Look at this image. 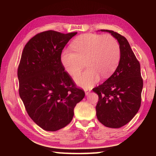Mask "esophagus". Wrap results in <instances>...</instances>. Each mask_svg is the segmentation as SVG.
<instances>
[{"label":"esophagus","instance_id":"34e87169","mask_svg":"<svg viewBox=\"0 0 156 156\" xmlns=\"http://www.w3.org/2000/svg\"><path fill=\"white\" fill-rule=\"evenodd\" d=\"M84 92H85V95L86 96H87V95L89 94V93L91 92V89H88V88H86L84 89Z\"/></svg>","mask_w":156,"mask_h":156}]
</instances>
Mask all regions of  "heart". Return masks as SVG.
<instances>
[{"label":"heart","instance_id":"1","mask_svg":"<svg viewBox=\"0 0 156 156\" xmlns=\"http://www.w3.org/2000/svg\"><path fill=\"white\" fill-rule=\"evenodd\" d=\"M73 49H66L60 60L69 74L74 76L83 68L85 60L87 68L75 76L76 83L90 87L100 77L107 78L117 68L120 59V48L117 40L110 35L83 34L71 44Z\"/></svg>","mask_w":156,"mask_h":156}]
</instances>
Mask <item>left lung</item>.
Wrapping results in <instances>:
<instances>
[{"instance_id": "left-lung-1", "label": "left lung", "mask_w": 156, "mask_h": 156, "mask_svg": "<svg viewBox=\"0 0 156 156\" xmlns=\"http://www.w3.org/2000/svg\"><path fill=\"white\" fill-rule=\"evenodd\" d=\"M100 31L110 33L118 41L120 59L115 72L93 89L99 97L96 115L107 127L120 128L130 122L140 107L143 87L140 65L125 37L112 30Z\"/></svg>"}]
</instances>
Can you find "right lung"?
<instances>
[{
    "instance_id": "1",
    "label": "right lung",
    "mask_w": 156,
    "mask_h": 156,
    "mask_svg": "<svg viewBox=\"0 0 156 156\" xmlns=\"http://www.w3.org/2000/svg\"><path fill=\"white\" fill-rule=\"evenodd\" d=\"M76 34L43 31L23 49L18 69L19 95L30 117L45 131L69 124L76 104L84 97L60 60L62 49Z\"/></svg>"
}]
</instances>
